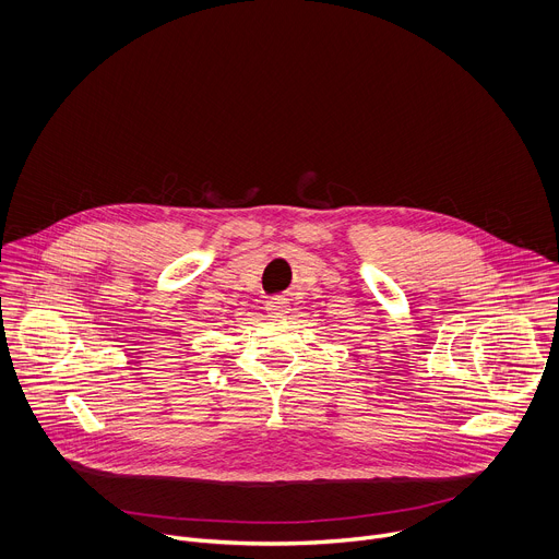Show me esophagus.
I'll return each instance as SVG.
<instances>
[{
  "label": "esophagus",
  "mask_w": 559,
  "mask_h": 559,
  "mask_svg": "<svg viewBox=\"0 0 559 559\" xmlns=\"http://www.w3.org/2000/svg\"><path fill=\"white\" fill-rule=\"evenodd\" d=\"M287 307H289V302H287V298H283V296H274V298H270V300L265 302V309H267L270 313H274V316L285 313Z\"/></svg>",
  "instance_id": "1"
}]
</instances>
